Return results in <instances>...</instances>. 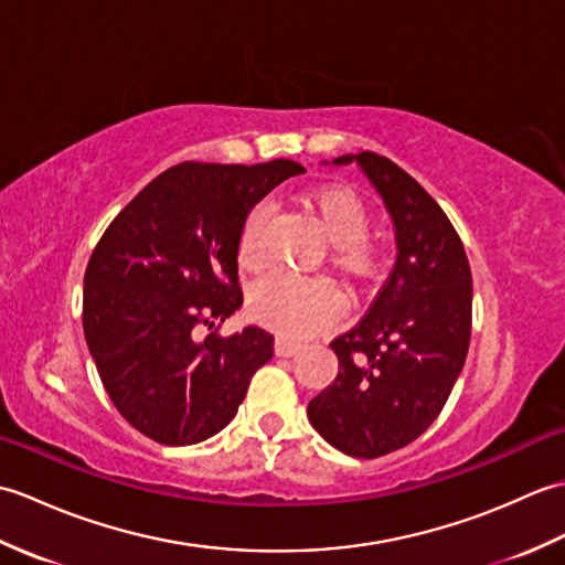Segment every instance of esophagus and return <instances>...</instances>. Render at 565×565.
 <instances>
[{
	"label": "esophagus",
	"instance_id": "esophagus-1",
	"mask_svg": "<svg viewBox=\"0 0 565 565\" xmlns=\"http://www.w3.org/2000/svg\"><path fill=\"white\" fill-rule=\"evenodd\" d=\"M298 350H301V344L294 342V340L276 338V342H274V352H276V356H294Z\"/></svg>",
	"mask_w": 565,
	"mask_h": 565
}]
</instances>
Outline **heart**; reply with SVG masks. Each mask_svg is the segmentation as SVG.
I'll use <instances>...</instances> for the list:
<instances>
[{
  "instance_id": "1",
  "label": "heart",
  "mask_w": 565,
  "mask_h": 565,
  "mask_svg": "<svg viewBox=\"0 0 565 565\" xmlns=\"http://www.w3.org/2000/svg\"><path fill=\"white\" fill-rule=\"evenodd\" d=\"M310 209L318 215L322 233L330 239V259L350 276H371L379 269V247L371 239V211L356 191L347 186H322L310 196ZM269 209L255 206L243 223L237 243V259L245 269L257 271L267 262L264 225ZM249 310L264 326L289 334L310 338L326 330L340 313V296L328 281L310 276L269 274L252 289Z\"/></svg>"
}]
</instances>
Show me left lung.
<instances>
[{"label": "left lung", "mask_w": 565, "mask_h": 565, "mask_svg": "<svg viewBox=\"0 0 565 565\" xmlns=\"http://www.w3.org/2000/svg\"><path fill=\"white\" fill-rule=\"evenodd\" d=\"M356 162L393 218L398 257L356 326L330 342L340 371L308 403V419L334 449L376 459L435 423L471 342L473 279L447 213L398 164L376 152Z\"/></svg>", "instance_id": "left-lung-1"}]
</instances>
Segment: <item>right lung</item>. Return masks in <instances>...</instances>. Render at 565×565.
I'll list each match as a JSON object with an SVG mask.
<instances>
[{"instance_id":"right-lung-1","label":"right lung","mask_w":565,"mask_h":565,"mask_svg":"<svg viewBox=\"0 0 565 565\" xmlns=\"http://www.w3.org/2000/svg\"><path fill=\"white\" fill-rule=\"evenodd\" d=\"M294 160L182 162L116 215L84 271L82 328L116 411L167 447L213 437L235 417L249 379L274 354L262 328L213 330L243 306L237 243L247 213Z\"/></svg>"}]
</instances>
